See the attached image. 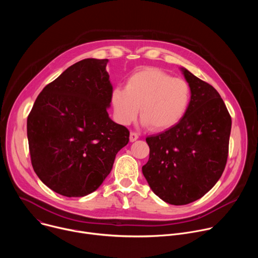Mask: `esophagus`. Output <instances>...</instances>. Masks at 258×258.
<instances>
[{"label": "esophagus", "instance_id": "34e87169", "mask_svg": "<svg viewBox=\"0 0 258 258\" xmlns=\"http://www.w3.org/2000/svg\"><path fill=\"white\" fill-rule=\"evenodd\" d=\"M138 139H139V135L137 133H135V132H131V134H130V141L131 142H135Z\"/></svg>", "mask_w": 258, "mask_h": 258}]
</instances>
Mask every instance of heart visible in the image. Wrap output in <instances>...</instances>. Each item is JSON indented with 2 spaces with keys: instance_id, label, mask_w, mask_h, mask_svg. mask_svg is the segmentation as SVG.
<instances>
[{
  "instance_id": "1",
  "label": "heart",
  "mask_w": 258,
  "mask_h": 258,
  "mask_svg": "<svg viewBox=\"0 0 258 258\" xmlns=\"http://www.w3.org/2000/svg\"><path fill=\"white\" fill-rule=\"evenodd\" d=\"M110 100L119 123L133 122L141 107L143 123L154 131H163L176 124L186 114L191 89L186 81L174 79L159 68L148 67L132 75L125 89L114 88Z\"/></svg>"
}]
</instances>
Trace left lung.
<instances>
[{"label": "left lung", "mask_w": 258, "mask_h": 258, "mask_svg": "<svg viewBox=\"0 0 258 258\" xmlns=\"http://www.w3.org/2000/svg\"><path fill=\"white\" fill-rule=\"evenodd\" d=\"M191 89L186 114L172 127L146 138L149 160L142 171L152 191L172 205L203 197L222 176L232 118L218 92L181 68Z\"/></svg>", "instance_id": "left-lung-1"}]
</instances>
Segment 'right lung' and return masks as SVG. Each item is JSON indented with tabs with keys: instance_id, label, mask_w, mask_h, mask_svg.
I'll return each instance as SVG.
<instances>
[{
	"instance_id": "add662e5",
	"label": "right lung",
	"mask_w": 258,
	"mask_h": 258,
	"mask_svg": "<svg viewBox=\"0 0 258 258\" xmlns=\"http://www.w3.org/2000/svg\"><path fill=\"white\" fill-rule=\"evenodd\" d=\"M108 59H84L68 67L36 98L27 117L34 172L54 192L83 197L112 169L128 130L110 119L112 86Z\"/></svg>"
}]
</instances>
